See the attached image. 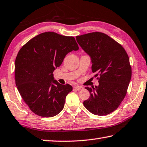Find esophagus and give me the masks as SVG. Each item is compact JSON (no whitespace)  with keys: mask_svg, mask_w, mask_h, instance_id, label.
<instances>
[{"mask_svg":"<svg viewBox=\"0 0 147 147\" xmlns=\"http://www.w3.org/2000/svg\"><path fill=\"white\" fill-rule=\"evenodd\" d=\"M74 89L77 90H82L84 89V87L82 86H76L74 87Z\"/></svg>","mask_w":147,"mask_h":147,"instance_id":"34e87169","label":"esophagus"}]
</instances>
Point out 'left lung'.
Wrapping results in <instances>:
<instances>
[{
	"label": "left lung",
	"mask_w": 147,
	"mask_h": 147,
	"mask_svg": "<svg viewBox=\"0 0 147 147\" xmlns=\"http://www.w3.org/2000/svg\"><path fill=\"white\" fill-rule=\"evenodd\" d=\"M76 40L90 56L92 72L99 76L98 86L86 87L90 97L84 105L95 115H109L119 107L128 90L131 78L128 55L121 45L102 32L77 36Z\"/></svg>",
	"instance_id": "left-lung-1"
}]
</instances>
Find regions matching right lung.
Instances as JSON below:
<instances>
[{
    "label": "right lung",
    "instance_id": "add662e5",
    "mask_svg": "<svg viewBox=\"0 0 147 147\" xmlns=\"http://www.w3.org/2000/svg\"><path fill=\"white\" fill-rule=\"evenodd\" d=\"M78 50L74 37L45 32L19 51L15 61L16 84L22 99L36 115L50 118L63 109L72 87L54 80L53 72L67 54Z\"/></svg>",
    "mask_w": 147,
    "mask_h": 147
}]
</instances>
